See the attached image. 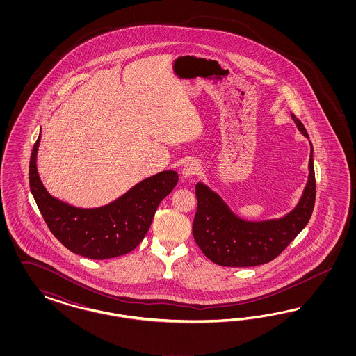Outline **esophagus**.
I'll list each match as a JSON object with an SVG mask.
<instances>
[{
	"instance_id": "esophagus-1",
	"label": "esophagus",
	"mask_w": 356,
	"mask_h": 356,
	"mask_svg": "<svg viewBox=\"0 0 356 356\" xmlns=\"http://www.w3.org/2000/svg\"><path fill=\"white\" fill-rule=\"evenodd\" d=\"M200 171H201V167H200L198 162H195V161H189V162L184 164L183 176L185 179L193 177L195 175H198Z\"/></svg>"
}]
</instances>
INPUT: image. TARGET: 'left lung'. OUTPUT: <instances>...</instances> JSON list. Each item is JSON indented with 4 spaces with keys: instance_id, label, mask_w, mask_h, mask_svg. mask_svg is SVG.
<instances>
[{
    "instance_id": "obj_1",
    "label": "left lung",
    "mask_w": 356,
    "mask_h": 356,
    "mask_svg": "<svg viewBox=\"0 0 356 356\" xmlns=\"http://www.w3.org/2000/svg\"><path fill=\"white\" fill-rule=\"evenodd\" d=\"M291 118L302 136L309 138L302 121L293 113ZM308 170V181L295 209L283 218L261 222L238 218L216 192L205 184H197L193 236L202 253L214 264L231 268L257 266L278 257L312 216L316 200L312 143Z\"/></svg>"
}]
</instances>
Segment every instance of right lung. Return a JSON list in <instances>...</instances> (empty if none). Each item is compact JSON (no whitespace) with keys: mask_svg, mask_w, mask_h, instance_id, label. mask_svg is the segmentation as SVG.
<instances>
[{"mask_svg":"<svg viewBox=\"0 0 356 356\" xmlns=\"http://www.w3.org/2000/svg\"><path fill=\"white\" fill-rule=\"evenodd\" d=\"M40 143L33 145L30 159V189L54 237L73 253L91 259L127 254L147 234L163 198L179 181L175 171H163L134 185L108 205L82 209L54 198L45 189L36 168Z\"/></svg>","mask_w":356,"mask_h":356,"instance_id":"obj_1","label":"right lung"}]
</instances>
